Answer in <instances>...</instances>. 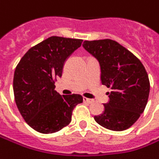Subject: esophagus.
Instances as JSON below:
<instances>
[{
  "mask_svg": "<svg viewBox=\"0 0 159 159\" xmlns=\"http://www.w3.org/2000/svg\"><path fill=\"white\" fill-rule=\"evenodd\" d=\"M83 102H87V103H92L93 102V100L87 98V97H83Z\"/></svg>",
  "mask_w": 159,
  "mask_h": 159,
  "instance_id": "esophagus-1",
  "label": "esophagus"
}]
</instances>
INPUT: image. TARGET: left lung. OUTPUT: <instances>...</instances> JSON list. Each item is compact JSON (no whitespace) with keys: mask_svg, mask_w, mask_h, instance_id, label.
Listing matches in <instances>:
<instances>
[{"mask_svg":"<svg viewBox=\"0 0 159 159\" xmlns=\"http://www.w3.org/2000/svg\"><path fill=\"white\" fill-rule=\"evenodd\" d=\"M83 46L101 66V81L110 88L109 102L95 120L107 129L124 131L132 126L144 112L148 102L150 82L140 60L112 39L85 40Z\"/></svg>","mask_w":159,"mask_h":159,"instance_id":"8db88e82","label":"left lung"}]
</instances>
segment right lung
<instances>
[{
    "mask_svg": "<svg viewBox=\"0 0 159 159\" xmlns=\"http://www.w3.org/2000/svg\"><path fill=\"white\" fill-rule=\"evenodd\" d=\"M83 39L52 36L30 48L17 64L14 76L15 102L25 122L41 134L60 131L71 121L72 111L83 102L81 95H62L54 83L65 60Z\"/></svg>",
    "mask_w": 159,
    "mask_h": 159,
    "instance_id": "1",
    "label": "right lung"
}]
</instances>
